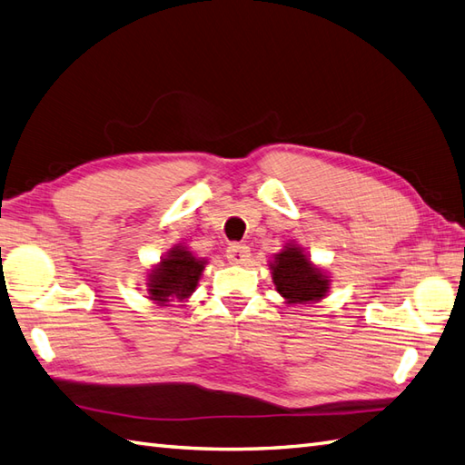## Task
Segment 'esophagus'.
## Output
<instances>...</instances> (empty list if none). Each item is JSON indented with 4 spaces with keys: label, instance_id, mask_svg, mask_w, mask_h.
<instances>
[{
    "label": "esophagus",
    "instance_id": "esophagus-1",
    "mask_svg": "<svg viewBox=\"0 0 465 465\" xmlns=\"http://www.w3.org/2000/svg\"><path fill=\"white\" fill-rule=\"evenodd\" d=\"M250 255H252L250 247L245 243H230L228 250H225V257H228L235 265H243L247 259H250Z\"/></svg>",
    "mask_w": 465,
    "mask_h": 465
}]
</instances>
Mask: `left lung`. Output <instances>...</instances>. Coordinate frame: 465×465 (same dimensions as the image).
I'll use <instances>...</instances> for the list:
<instances>
[{"label":"left lung","instance_id":"left-lung-1","mask_svg":"<svg viewBox=\"0 0 465 465\" xmlns=\"http://www.w3.org/2000/svg\"><path fill=\"white\" fill-rule=\"evenodd\" d=\"M269 269H272L277 293L289 305L317 303L327 297L331 289L327 272L312 263L303 247H299L295 242L287 243L282 252L273 255Z\"/></svg>","mask_w":465,"mask_h":465}]
</instances>
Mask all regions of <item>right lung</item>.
<instances>
[{"label":"right lung","mask_w":465,"mask_h":465,"mask_svg":"<svg viewBox=\"0 0 465 465\" xmlns=\"http://www.w3.org/2000/svg\"><path fill=\"white\" fill-rule=\"evenodd\" d=\"M206 263V259L193 255L186 245H174L156 265L150 267L146 275L148 299L156 305L188 299L196 291Z\"/></svg>","instance_id":"right-lung-1"}]
</instances>
